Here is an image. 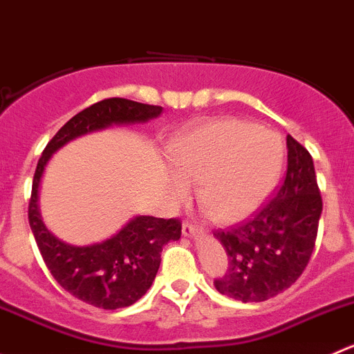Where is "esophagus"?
<instances>
[{
  "label": "esophagus",
  "instance_id": "esophagus-1",
  "mask_svg": "<svg viewBox=\"0 0 354 354\" xmlns=\"http://www.w3.org/2000/svg\"><path fill=\"white\" fill-rule=\"evenodd\" d=\"M181 232H183V235L187 236H194V235H198V233H202V228L198 225H195V223L192 221H185L183 223V228H181Z\"/></svg>",
  "mask_w": 354,
  "mask_h": 354
}]
</instances>
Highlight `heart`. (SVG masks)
Listing matches in <instances>:
<instances>
[{
    "label": "heart",
    "mask_w": 354,
    "mask_h": 354,
    "mask_svg": "<svg viewBox=\"0 0 354 354\" xmlns=\"http://www.w3.org/2000/svg\"><path fill=\"white\" fill-rule=\"evenodd\" d=\"M178 176L171 194L183 201L197 185L202 207L221 223H235L257 211L275 188L283 160L279 136L240 119H214L194 126L167 145Z\"/></svg>",
    "instance_id": "heart-1"
}]
</instances>
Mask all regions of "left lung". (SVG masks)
I'll return each instance as SVG.
<instances>
[{"instance_id":"1","label":"left lung","mask_w":354,"mask_h":354,"mask_svg":"<svg viewBox=\"0 0 354 354\" xmlns=\"http://www.w3.org/2000/svg\"><path fill=\"white\" fill-rule=\"evenodd\" d=\"M287 149V173L275 197L254 218L214 233L228 256V272L214 287L242 303H261L289 289L317 242L324 202L313 159L290 135Z\"/></svg>"}]
</instances>
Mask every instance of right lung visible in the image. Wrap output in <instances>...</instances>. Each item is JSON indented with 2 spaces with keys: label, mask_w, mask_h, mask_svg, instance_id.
<instances>
[{
  "label": "right lung",
  "mask_w": 354,
  "mask_h": 354,
  "mask_svg": "<svg viewBox=\"0 0 354 354\" xmlns=\"http://www.w3.org/2000/svg\"><path fill=\"white\" fill-rule=\"evenodd\" d=\"M162 112L159 105L126 98H105L68 119L48 142L37 160L29 201V225L37 249L53 279L67 292L91 306L118 310L135 304L152 286L160 266L162 247L181 235L178 218L136 216L105 242L75 247L51 235L41 221L37 192L43 171L53 152L77 136L111 124L145 122Z\"/></svg>",
  "instance_id": "add662e5"
}]
</instances>
